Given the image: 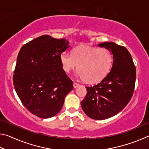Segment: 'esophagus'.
Segmentation results:
<instances>
[{"label": "esophagus", "instance_id": "1", "mask_svg": "<svg viewBox=\"0 0 149 149\" xmlns=\"http://www.w3.org/2000/svg\"><path fill=\"white\" fill-rule=\"evenodd\" d=\"M73 85H74V88H77V87H79V85L78 84H77V83H75V82H74V84H73Z\"/></svg>", "mask_w": 149, "mask_h": 149}]
</instances>
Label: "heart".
<instances>
[{
    "mask_svg": "<svg viewBox=\"0 0 149 149\" xmlns=\"http://www.w3.org/2000/svg\"><path fill=\"white\" fill-rule=\"evenodd\" d=\"M60 61L66 73L77 67V75L85 82L97 83L102 80L109 72L112 64V56L107 49L81 45L72 50L62 52Z\"/></svg>",
    "mask_w": 149,
    "mask_h": 149,
    "instance_id": "heart-1",
    "label": "heart"
}]
</instances>
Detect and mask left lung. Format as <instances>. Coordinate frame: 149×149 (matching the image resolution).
<instances>
[{
    "label": "left lung",
    "mask_w": 149,
    "mask_h": 149,
    "mask_svg": "<svg viewBox=\"0 0 149 149\" xmlns=\"http://www.w3.org/2000/svg\"><path fill=\"white\" fill-rule=\"evenodd\" d=\"M111 52L112 66L99 84L86 87L87 93L81 102L84 112L93 120H102L118 114L128 104L134 91L136 69L127 49L114 42L98 44Z\"/></svg>",
    "instance_id": "8db88e82"
}]
</instances>
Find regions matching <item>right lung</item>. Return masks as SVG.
<instances>
[{"label":"right lung","instance_id":"1","mask_svg":"<svg viewBox=\"0 0 149 149\" xmlns=\"http://www.w3.org/2000/svg\"><path fill=\"white\" fill-rule=\"evenodd\" d=\"M69 43L65 39L43 35L24 45L17 55L15 90L27 110L39 118L56 116L74 88L60 61Z\"/></svg>","mask_w":149,"mask_h":149}]
</instances>
